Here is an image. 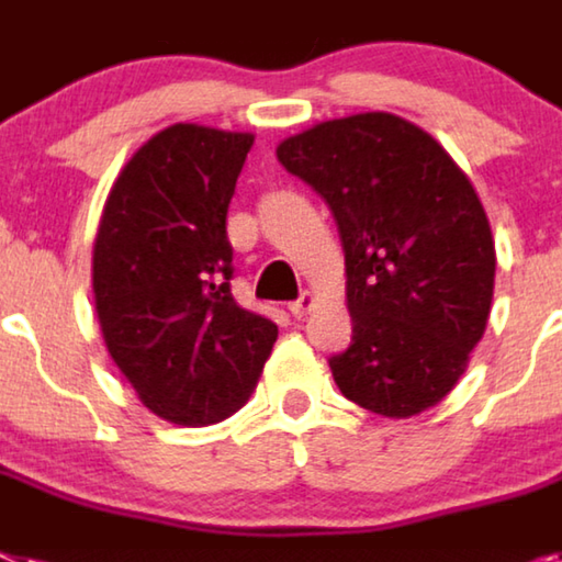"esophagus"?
I'll return each instance as SVG.
<instances>
[{"label":"esophagus","instance_id":"esophagus-1","mask_svg":"<svg viewBox=\"0 0 562 562\" xmlns=\"http://www.w3.org/2000/svg\"><path fill=\"white\" fill-rule=\"evenodd\" d=\"M314 303H317V300H314V294H311V291H305V294H300V300H294V303H289L291 317L303 319L305 314H308V311L314 308Z\"/></svg>","mask_w":562,"mask_h":562}]
</instances>
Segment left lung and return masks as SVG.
I'll return each instance as SVG.
<instances>
[{
    "label": "left lung",
    "mask_w": 562,
    "mask_h": 562,
    "mask_svg": "<svg viewBox=\"0 0 562 562\" xmlns=\"http://www.w3.org/2000/svg\"><path fill=\"white\" fill-rule=\"evenodd\" d=\"M328 202L346 251L351 346L331 357L351 403L405 419L440 403L483 339L492 228L477 191L431 134L394 113L319 122L277 145Z\"/></svg>",
    "instance_id": "8db88e82"
}]
</instances>
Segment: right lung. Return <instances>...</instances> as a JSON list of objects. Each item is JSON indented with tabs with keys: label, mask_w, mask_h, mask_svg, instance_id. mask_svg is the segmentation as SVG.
<instances>
[{
	"label": "right lung",
	"mask_w": 562,
	"mask_h": 562,
	"mask_svg": "<svg viewBox=\"0 0 562 562\" xmlns=\"http://www.w3.org/2000/svg\"><path fill=\"white\" fill-rule=\"evenodd\" d=\"M254 134L177 122L125 162L93 243V303L108 353L136 397L177 426L243 408L277 325L231 294L225 234Z\"/></svg>",
	"instance_id": "add662e5"
}]
</instances>
